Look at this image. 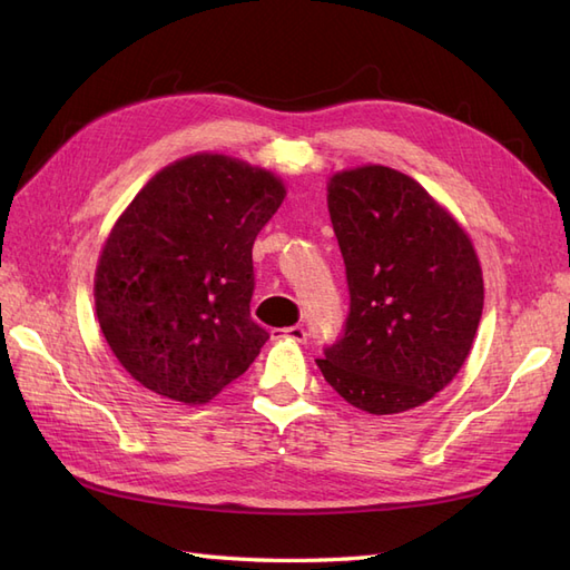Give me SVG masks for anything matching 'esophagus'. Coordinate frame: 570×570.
<instances>
[{
	"mask_svg": "<svg viewBox=\"0 0 570 570\" xmlns=\"http://www.w3.org/2000/svg\"><path fill=\"white\" fill-rule=\"evenodd\" d=\"M271 336L273 338H289V341H295V343H307L309 333H307V328H304V326H287V328H273Z\"/></svg>",
	"mask_w": 570,
	"mask_h": 570,
	"instance_id": "obj_1",
	"label": "esophagus"
}]
</instances>
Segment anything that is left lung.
Instances as JSON below:
<instances>
[{"mask_svg": "<svg viewBox=\"0 0 570 570\" xmlns=\"http://www.w3.org/2000/svg\"><path fill=\"white\" fill-rule=\"evenodd\" d=\"M328 213L351 309L316 365L360 411L421 406L452 382L474 343L483 309L474 246L421 184L386 166L333 176Z\"/></svg>", "mask_w": 570, "mask_h": 570, "instance_id": "obj_1", "label": "left lung"}]
</instances>
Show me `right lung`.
<instances>
[{
    "label": "right lung",
    "instance_id": "right-lung-1",
    "mask_svg": "<svg viewBox=\"0 0 570 570\" xmlns=\"http://www.w3.org/2000/svg\"><path fill=\"white\" fill-rule=\"evenodd\" d=\"M283 198L271 171L193 155L161 169L116 222L96 268V316L149 392L203 404L254 363L268 331L252 318V248Z\"/></svg>",
    "mask_w": 570,
    "mask_h": 570
}]
</instances>
